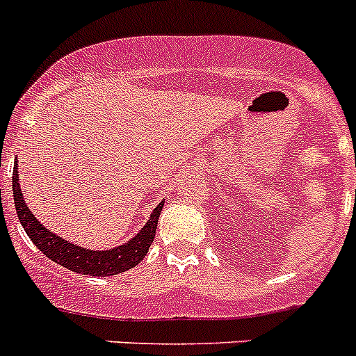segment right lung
Here are the masks:
<instances>
[{
  "instance_id": "add662e5",
  "label": "right lung",
  "mask_w": 356,
  "mask_h": 356,
  "mask_svg": "<svg viewBox=\"0 0 356 356\" xmlns=\"http://www.w3.org/2000/svg\"><path fill=\"white\" fill-rule=\"evenodd\" d=\"M12 191H14V203L19 222L22 224L24 231L31 238V242L38 247V250H42L49 259H52L58 265L65 266L72 272L83 273V275H116V273L127 272L138 263H141L143 257L148 252L149 245H152L153 238H155L159 215L164 207V203L159 204L149 215L146 226L125 245L114 247L111 250H88L52 234L35 218V215L26 207L24 197L21 194L17 164H15L14 175H12Z\"/></svg>"
}]
</instances>
